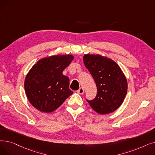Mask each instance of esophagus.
<instances>
[{
    "label": "esophagus",
    "mask_w": 155,
    "mask_h": 155,
    "mask_svg": "<svg viewBox=\"0 0 155 155\" xmlns=\"http://www.w3.org/2000/svg\"><path fill=\"white\" fill-rule=\"evenodd\" d=\"M77 93H78L79 94H83L84 92V89L82 88V87H80V88L77 91Z\"/></svg>",
    "instance_id": "34e87169"
}]
</instances>
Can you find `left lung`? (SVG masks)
<instances>
[{"label":"left lung","mask_w":155,"mask_h":155,"mask_svg":"<svg viewBox=\"0 0 155 155\" xmlns=\"http://www.w3.org/2000/svg\"><path fill=\"white\" fill-rule=\"evenodd\" d=\"M84 63L97 87L96 97L87 101L101 115L115 111L122 104L127 91V79L122 70L112 59L98 54H85Z\"/></svg>","instance_id":"8db88e82"}]
</instances>
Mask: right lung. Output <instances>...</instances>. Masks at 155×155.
I'll use <instances>...</instances> for the list:
<instances>
[{
    "instance_id": "1",
    "label": "right lung",
    "mask_w": 155,
    "mask_h": 155,
    "mask_svg": "<svg viewBox=\"0 0 155 155\" xmlns=\"http://www.w3.org/2000/svg\"><path fill=\"white\" fill-rule=\"evenodd\" d=\"M73 56H52L42 58L33 66L25 80V90L30 103L38 110H56L73 94L69 78L63 75Z\"/></svg>"
}]
</instances>
